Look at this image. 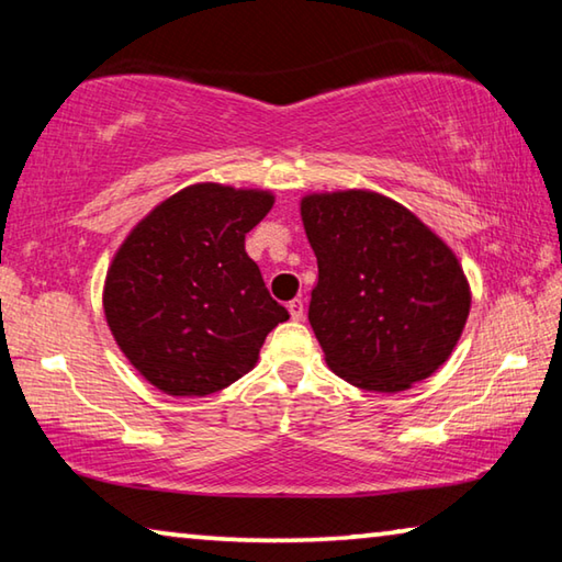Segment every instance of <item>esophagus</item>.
<instances>
[{
	"mask_svg": "<svg viewBox=\"0 0 562 562\" xmlns=\"http://www.w3.org/2000/svg\"><path fill=\"white\" fill-rule=\"evenodd\" d=\"M288 310H290L292 319H302V317H304V302H302L300 297L290 300V302H288Z\"/></svg>",
	"mask_w": 562,
	"mask_h": 562,
	"instance_id": "1",
	"label": "esophagus"
}]
</instances>
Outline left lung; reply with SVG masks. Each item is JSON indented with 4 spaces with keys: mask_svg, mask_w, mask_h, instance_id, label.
<instances>
[{
    "mask_svg": "<svg viewBox=\"0 0 562 562\" xmlns=\"http://www.w3.org/2000/svg\"><path fill=\"white\" fill-rule=\"evenodd\" d=\"M302 223L319 270L310 325L331 372L386 394L431 376L471 307L456 255L404 205L369 190L307 195Z\"/></svg>",
    "mask_w": 562,
    "mask_h": 562,
    "instance_id": "left-lung-1",
    "label": "left lung"
}]
</instances>
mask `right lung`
Returning a JSON list of instances; mask_svg holds the SVG:
<instances>
[{"mask_svg":"<svg viewBox=\"0 0 562 562\" xmlns=\"http://www.w3.org/2000/svg\"><path fill=\"white\" fill-rule=\"evenodd\" d=\"M272 203L265 190L190 186L121 245L103 312L123 355L160 392L207 396L231 386L290 319L245 252V235Z\"/></svg>","mask_w":562,"mask_h":562,"instance_id":"add662e5","label":"right lung"}]
</instances>
